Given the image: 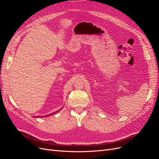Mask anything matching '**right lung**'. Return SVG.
<instances>
[{"mask_svg": "<svg viewBox=\"0 0 159 159\" xmlns=\"http://www.w3.org/2000/svg\"><path fill=\"white\" fill-rule=\"evenodd\" d=\"M62 108H61L60 109H59L58 111H60V110H61ZM58 111H57L56 112H54V113H51V114H49V115H44V116H50V115H53V114H54V113H57V112H58ZM44 117V116H40V117H38V118H39V117Z\"/></svg>", "mask_w": 159, "mask_h": 159, "instance_id": "right-lung-1", "label": "right lung"}]
</instances>
